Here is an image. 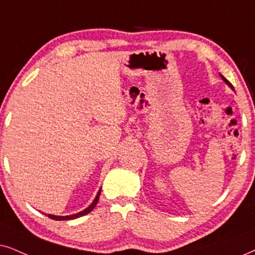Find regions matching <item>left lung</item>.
<instances>
[{
    "instance_id": "left-lung-1",
    "label": "left lung",
    "mask_w": 255,
    "mask_h": 255,
    "mask_svg": "<svg viewBox=\"0 0 255 255\" xmlns=\"http://www.w3.org/2000/svg\"><path fill=\"white\" fill-rule=\"evenodd\" d=\"M221 77H222V80H224V81H225V82H226V85H228V86H230V87H231V88L234 90V88H233V86H232V83H231L230 81H228V80H227V79H225V77H224V76H222V75H221Z\"/></svg>"
}]
</instances>
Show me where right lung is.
<instances>
[{
	"label": "right lung",
	"mask_w": 255,
	"mask_h": 255,
	"mask_svg": "<svg viewBox=\"0 0 255 255\" xmlns=\"http://www.w3.org/2000/svg\"><path fill=\"white\" fill-rule=\"evenodd\" d=\"M100 193H101V189H100V191L98 192V194H96L95 199H94V201L92 202V205H90L89 207H87L86 209H83V211L79 212V213H76V214H72V215H66V217H60V215H53V214H46V215H47L48 218L53 219V220H59V221H62V220H72V219H76V218L82 217V215L88 214V213H90V212L93 211V209H94V207H95L96 204H98V201H99Z\"/></svg>",
	"instance_id": "right-lung-1"
}]
</instances>
